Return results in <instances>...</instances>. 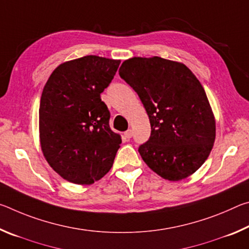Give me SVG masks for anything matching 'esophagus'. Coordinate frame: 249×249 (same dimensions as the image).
Segmentation results:
<instances>
[{"label":"esophagus","mask_w":249,"mask_h":249,"mask_svg":"<svg viewBox=\"0 0 249 249\" xmlns=\"http://www.w3.org/2000/svg\"><path fill=\"white\" fill-rule=\"evenodd\" d=\"M124 135H125V137L127 138V140H129V138H132V136H133V130L132 129H127L124 133Z\"/></svg>","instance_id":"34e87169"}]
</instances>
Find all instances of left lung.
<instances>
[{
	"mask_svg": "<svg viewBox=\"0 0 249 249\" xmlns=\"http://www.w3.org/2000/svg\"><path fill=\"white\" fill-rule=\"evenodd\" d=\"M140 96L151 134L138 151L151 170L180 181L199 169L215 141V117L199 80L187 66L160 57H133L119 70Z\"/></svg>",
	"mask_w": 249,
	"mask_h": 249,
	"instance_id": "left-lung-1",
	"label": "left lung"
}]
</instances>
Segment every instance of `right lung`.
<instances>
[{"label": "right lung", "mask_w": 249, "mask_h": 249, "mask_svg": "<svg viewBox=\"0 0 249 249\" xmlns=\"http://www.w3.org/2000/svg\"><path fill=\"white\" fill-rule=\"evenodd\" d=\"M121 60L84 56L59 65L46 82L39 105V141L49 166L65 180L92 184L107 174L122 138L109 127L100 94Z\"/></svg>", "instance_id": "obj_1"}]
</instances>
